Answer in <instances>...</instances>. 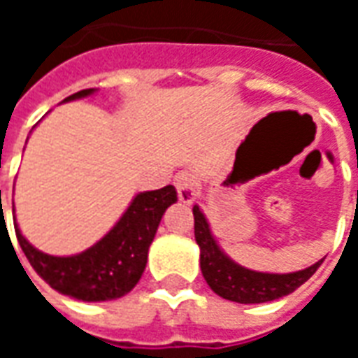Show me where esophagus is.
<instances>
[{
  "instance_id": "34e87169",
  "label": "esophagus",
  "mask_w": 358,
  "mask_h": 358,
  "mask_svg": "<svg viewBox=\"0 0 358 358\" xmlns=\"http://www.w3.org/2000/svg\"><path fill=\"white\" fill-rule=\"evenodd\" d=\"M174 186L178 192V199L182 203H194L197 194H199V180L194 172L182 171L174 176Z\"/></svg>"
}]
</instances>
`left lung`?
Wrapping results in <instances>:
<instances>
[{
	"mask_svg": "<svg viewBox=\"0 0 358 358\" xmlns=\"http://www.w3.org/2000/svg\"><path fill=\"white\" fill-rule=\"evenodd\" d=\"M194 220L195 241L201 251L199 263H201L203 278L210 289L222 299L243 303V305L280 299L305 284L322 264V261H318L308 268L287 272V274H272V272H257V270L245 268L232 261L220 249L218 241L210 232L209 220L197 205H194Z\"/></svg>",
	"mask_w": 358,
	"mask_h": 358,
	"instance_id": "1",
	"label": "left lung"
}]
</instances>
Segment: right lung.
Segmentation results:
<instances>
[{"instance_id":"1","label":"right lung","mask_w":358,"mask_h":358,"mask_svg":"<svg viewBox=\"0 0 358 358\" xmlns=\"http://www.w3.org/2000/svg\"><path fill=\"white\" fill-rule=\"evenodd\" d=\"M95 92V88L82 90L69 95L63 103L88 97ZM176 201L178 194L174 186L141 192L101 240L76 255L55 257L36 249L22 236L17 218L15 234L28 263L55 292L86 303L118 299L140 282L161 218Z\"/></svg>"}]
</instances>
